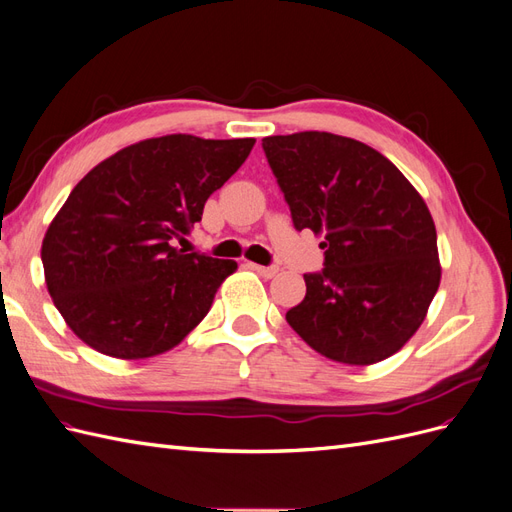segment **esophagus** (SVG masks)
Here are the masks:
<instances>
[{"mask_svg":"<svg viewBox=\"0 0 512 512\" xmlns=\"http://www.w3.org/2000/svg\"><path fill=\"white\" fill-rule=\"evenodd\" d=\"M247 267H250V269L256 271V273H260L262 277H267V280H269V277H273L277 271H280L277 267H262V265H256V262H247Z\"/></svg>","mask_w":512,"mask_h":512,"instance_id":"esophagus-1","label":"esophagus"}]
</instances>
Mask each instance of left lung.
<instances>
[{
    "label": "left lung",
    "instance_id": "left-lung-1",
    "mask_svg": "<svg viewBox=\"0 0 512 512\" xmlns=\"http://www.w3.org/2000/svg\"><path fill=\"white\" fill-rule=\"evenodd\" d=\"M297 230L322 235L290 327L322 356L371 365L404 348L440 286L438 235L423 196L382 153L348 136L262 138Z\"/></svg>",
    "mask_w": 512,
    "mask_h": 512
}]
</instances>
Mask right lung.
I'll return each mask as SVG.
<instances>
[{
	"label": "right lung",
	"mask_w": 512,
	"mask_h": 512,
	"mask_svg": "<svg viewBox=\"0 0 512 512\" xmlns=\"http://www.w3.org/2000/svg\"><path fill=\"white\" fill-rule=\"evenodd\" d=\"M254 143L147 138L76 183L42 241L46 288L76 337L115 359H149L207 316L237 262L183 254L175 241L190 235Z\"/></svg>",
	"instance_id": "obj_1"
}]
</instances>
